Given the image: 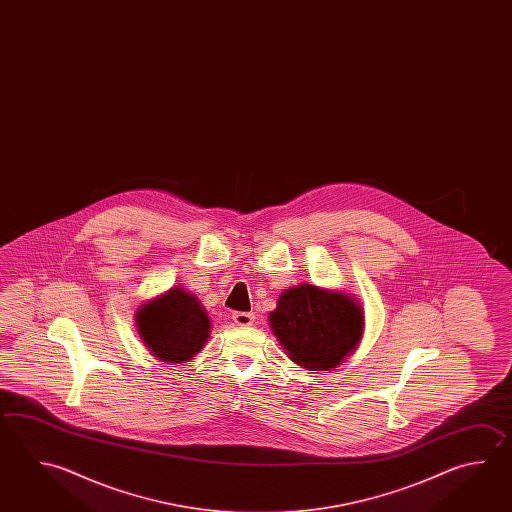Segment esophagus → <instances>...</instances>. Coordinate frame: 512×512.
Masks as SVG:
<instances>
[{"instance_id":"obj_1","label":"esophagus","mask_w":512,"mask_h":512,"mask_svg":"<svg viewBox=\"0 0 512 512\" xmlns=\"http://www.w3.org/2000/svg\"><path fill=\"white\" fill-rule=\"evenodd\" d=\"M233 322H235V326H241V328H248V326H251L253 324V320H255V317H253V313H233Z\"/></svg>"}]
</instances>
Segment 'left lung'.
Returning <instances> with one entry per match:
<instances>
[{"mask_svg": "<svg viewBox=\"0 0 512 512\" xmlns=\"http://www.w3.org/2000/svg\"><path fill=\"white\" fill-rule=\"evenodd\" d=\"M268 322L286 355L309 371L340 366L364 333V311L351 293L308 282L282 291Z\"/></svg>", "mask_w": 512, "mask_h": 512, "instance_id": "obj_1", "label": "left lung"}]
</instances>
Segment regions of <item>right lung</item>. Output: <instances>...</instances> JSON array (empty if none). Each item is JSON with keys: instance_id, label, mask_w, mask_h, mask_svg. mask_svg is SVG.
<instances>
[{"instance_id": "obj_1", "label": "right lung", "mask_w": 512, "mask_h": 512, "mask_svg": "<svg viewBox=\"0 0 512 512\" xmlns=\"http://www.w3.org/2000/svg\"><path fill=\"white\" fill-rule=\"evenodd\" d=\"M135 328L146 349L159 362L184 364L206 346L212 320L201 300L181 286L137 308Z\"/></svg>"}]
</instances>
